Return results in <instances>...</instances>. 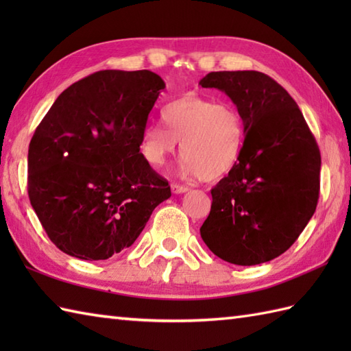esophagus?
I'll list each match as a JSON object with an SVG mask.
<instances>
[{
  "label": "esophagus",
  "mask_w": 351,
  "mask_h": 351,
  "mask_svg": "<svg viewBox=\"0 0 351 351\" xmlns=\"http://www.w3.org/2000/svg\"><path fill=\"white\" fill-rule=\"evenodd\" d=\"M190 187H187V185H181V184H171V191L175 193V195H181V193H185L189 191Z\"/></svg>",
  "instance_id": "esophagus-1"
}]
</instances>
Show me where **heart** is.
Segmentation results:
<instances>
[{"label": "heart", "instance_id": "b5f03b06", "mask_svg": "<svg viewBox=\"0 0 351 351\" xmlns=\"http://www.w3.org/2000/svg\"><path fill=\"white\" fill-rule=\"evenodd\" d=\"M162 121L146 125L141 152L154 167H162L181 143L184 175L213 182L226 176L240 160L244 125L232 104L199 95H184L162 108Z\"/></svg>", "mask_w": 351, "mask_h": 351}]
</instances>
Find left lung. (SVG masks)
<instances>
[{"instance_id": "obj_1", "label": "left lung", "mask_w": 351, "mask_h": 351, "mask_svg": "<svg viewBox=\"0 0 351 351\" xmlns=\"http://www.w3.org/2000/svg\"><path fill=\"white\" fill-rule=\"evenodd\" d=\"M199 84L225 92L244 125L241 156L211 190L200 237L226 263H267L294 244L315 213L318 145L295 101L265 73L211 72Z\"/></svg>"}]
</instances>
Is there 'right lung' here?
<instances>
[{
  "label": "right lung",
  "instance_id": "add662e5",
  "mask_svg": "<svg viewBox=\"0 0 351 351\" xmlns=\"http://www.w3.org/2000/svg\"><path fill=\"white\" fill-rule=\"evenodd\" d=\"M166 87L151 71H99L69 86L28 147V197L49 240L86 261L137 240L169 182L140 154L147 116Z\"/></svg>",
  "mask_w": 351,
  "mask_h": 351
}]
</instances>
